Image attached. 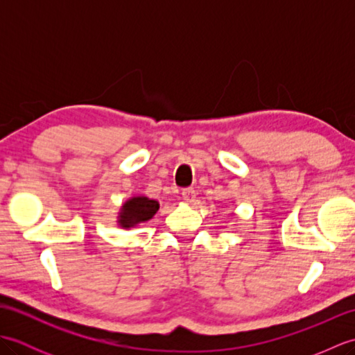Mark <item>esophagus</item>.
Instances as JSON below:
<instances>
[{"label": "esophagus", "mask_w": 355, "mask_h": 355, "mask_svg": "<svg viewBox=\"0 0 355 355\" xmlns=\"http://www.w3.org/2000/svg\"><path fill=\"white\" fill-rule=\"evenodd\" d=\"M182 197L186 202H192L195 200V197H197V192H195L192 187H186V189H183V192H182Z\"/></svg>", "instance_id": "esophagus-1"}]
</instances>
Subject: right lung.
<instances>
[{
  "mask_svg": "<svg viewBox=\"0 0 355 355\" xmlns=\"http://www.w3.org/2000/svg\"><path fill=\"white\" fill-rule=\"evenodd\" d=\"M160 209L158 201L150 200L148 197H131L123 202V206L120 207V212L117 216V223L120 227L123 229H131L134 225L140 223H146L153 218L157 210Z\"/></svg>",
  "mask_w": 355,
  "mask_h": 355,
  "instance_id": "1",
  "label": "right lung"
}]
</instances>
